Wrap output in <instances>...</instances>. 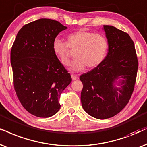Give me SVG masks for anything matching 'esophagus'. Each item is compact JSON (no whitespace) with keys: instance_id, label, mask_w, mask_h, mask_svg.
<instances>
[{"instance_id":"34e87169","label":"esophagus","mask_w":147,"mask_h":147,"mask_svg":"<svg viewBox=\"0 0 147 147\" xmlns=\"http://www.w3.org/2000/svg\"><path fill=\"white\" fill-rule=\"evenodd\" d=\"M71 77H72V79L73 80V81H74V80H76V79H77L78 78H79V77H78V75H73V74H72V75H71Z\"/></svg>"}]
</instances>
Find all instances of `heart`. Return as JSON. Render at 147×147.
<instances>
[{
  "label": "heart",
  "mask_w": 147,
  "mask_h": 147,
  "mask_svg": "<svg viewBox=\"0 0 147 147\" xmlns=\"http://www.w3.org/2000/svg\"><path fill=\"white\" fill-rule=\"evenodd\" d=\"M108 48V41L103 34L83 29L68 34L66 42L56 38L52 43L54 55L65 66L70 63L68 48L76 51V59L70 67L72 71H81L85 67L89 70L97 68L105 60Z\"/></svg>",
  "instance_id": "obj_1"
}]
</instances>
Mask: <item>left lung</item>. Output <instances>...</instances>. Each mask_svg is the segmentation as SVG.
<instances>
[{"label":"left lung","instance_id":"left-lung-1","mask_svg":"<svg viewBox=\"0 0 147 147\" xmlns=\"http://www.w3.org/2000/svg\"><path fill=\"white\" fill-rule=\"evenodd\" d=\"M109 43L108 52L99 66L80 76L83 87V108L93 118L114 116L128 103L134 91L138 62L130 36L111 25H103ZM119 81L120 88L115 83Z\"/></svg>","mask_w":147,"mask_h":147}]
</instances>
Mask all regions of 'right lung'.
<instances>
[{"instance_id":"obj_1","label":"right lung","mask_w":147,"mask_h":147,"mask_svg":"<svg viewBox=\"0 0 147 147\" xmlns=\"http://www.w3.org/2000/svg\"><path fill=\"white\" fill-rule=\"evenodd\" d=\"M66 29L57 21L38 19L23 26L11 48L17 96L23 107L37 117L48 118L58 112L60 95L72 81L52 51L54 39Z\"/></svg>"}]
</instances>
